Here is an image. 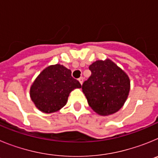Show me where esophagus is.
Returning <instances> with one entry per match:
<instances>
[{
	"label": "esophagus",
	"mask_w": 158,
	"mask_h": 158,
	"mask_svg": "<svg viewBox=\"0 0 158 158\" xmlns=\"http://www.w3.org/2000/svg\"><path fill=\"white\" fill-rule=\"evenodd\" d=\"M78 81H79V82H80L81 85H82V84H83V81H84L83 77H80L79 79H78Z\"/></svg>",
	"instance_id": "esophagus-1"
}]
</instances>
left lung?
<instances>
[{
  "mask_svg": "<svg viewBox=\"0 0 158 158\" xmlns=\"http://www.w3.org/2000/svg\"><path fill=\"white\" fill-rule=\"evenodd\" d=\"M92 74L82 85L89 105L98 115L115 114L124 105L131 81L120 67L109 58L97 60L89 65Z\"/></svg>",
  "mask_w": 158,
  "mask_h": 158,
  "instance_id": "8db88e82",
  "label": "left lung"
}]
</instances>
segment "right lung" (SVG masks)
Instances as JSON below:
<instances>
[{"mask_svg": "<svg viewBox=\"0 0 158 158\" xmlns=\"http://www.w3.org/2000/svg\"><path fill=\"white\" fill-rule=\"evenodd\" d=\"M79 81L71 76V70L56 64L47 66L38 75L30 88V97L43 113H54L66 104L69 93L81 89Z\"/></svg>", "mask_w": 158, "mask_h": 158, "instance_id": "obj_1", "label": "right lung"}]
</instances>
